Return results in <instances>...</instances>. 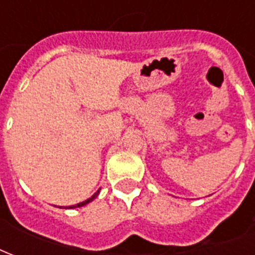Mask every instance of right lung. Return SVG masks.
<instances>
[{
  "instance_id": "obj_1",
  "label": "right lung",
  "mask_w": 255,
  "mask_h": 255,
  "mask_svg": "<svg viewBox=\"0 0 255 255\" xmlns=\"http://www.w3.org/2000/svg\"><path fill=\"white\" fill-rule=\"evenodd\" d=\"M98 196H99V190L96 191L94 196L91 197V198H88V200H85V201H83V202H79V204H76V205L65 206V209H73V208H81V206L87 205V204H89V202H91V201H94L95 198H96V197H98Z\"/></svg>"
}]
</instances>
